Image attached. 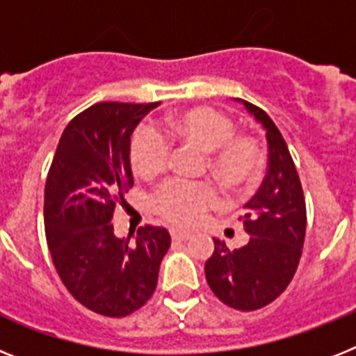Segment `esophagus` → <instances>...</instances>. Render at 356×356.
I'll list each match as a JSON object with an SVG mask.
<instances>
[{"instance_id": "obj_1", "label": "esophagus", "mask_w": 356, "mask_h": 356, "mask_svg": "<svg viewBox=\"0 0 356 356\" xmlns=\"http://www.w3.org/2000/svg\"><path fill=\"white\" fill-rule=\"evenodd\" d=\"M170 234H172V238H174V240H179V242H186L188 238H191V233L177 229V227H172V229H170Z\"/></svg>"}]
</instances>
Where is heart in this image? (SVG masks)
Wrapping results in <instances>:
<instances>
[{
    "label": "heart",
    "mask_w": 356,
    "mask_h": 356,
    "mask_svg": "<svg viewBox=\"0 0 356 356\" xmlns=\"http://www.w3.org/2000/svg\"><path fill=\"white\" fill-rule=\"evenodd\" d=\"M159 131L175 143L208 154L209 172L229 191L247 190L261 177L265 156L259 143L249 134H233V122L220 111L195 107L172 114ZM160 135L141 131L132 141V170L145 181H154L168 168L170 145ZM218 202V191L209 182L170 181L157 193L156 211L174 224L193 225Z\"/></svg>",
    "instance_id": "b5f03b06"
}]
</instances>
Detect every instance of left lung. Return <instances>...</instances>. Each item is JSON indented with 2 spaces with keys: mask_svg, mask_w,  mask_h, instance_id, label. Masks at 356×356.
I'll return each instance as SVG.
<instances>
[{
  "mask_svg": "<svg viewBox=\"0 0 356 356\" xmlns=\"http://www.w3.org/2000/svg\"><path fill=\"white\" fill-rule=\"evenodd\" d=\"M240 102L267 131L268 170L240 216L245 233L251 234L249 242L231 251L215 238L206 280L224 305L252 312L280 298L298 270L307 233V204L280 129L258 105Z\"/></svg>",
  "mask_w": 356,
  "mask_h": 356,
  "instance_id": "8db88e82",
  "label": "left lung"
}]
</instances>
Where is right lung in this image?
Instances as JSON below:
<instances>
[{
	"label": "right lung",
	"instance_id": "add662e5",
	"mask_svg": "<svg viewBox=\"0 0 356 356\" xmlns=\"http://www.w3.org/2000/svg\"><path fill=\"white\" fill-rule=\"evenodd\" d=\"M100 102L67 123L44 188V227L51 259L80 305L105 317H125L152 298L165 227L145 225L134 240L114 234L111 218L132 188L131 136L157 107Z\"/></svg>",
	"mask_w": 356,
	"mask_h": 356
}]
</instances>
